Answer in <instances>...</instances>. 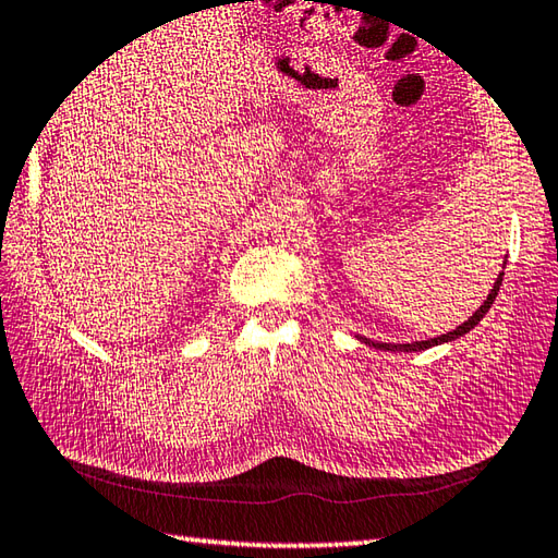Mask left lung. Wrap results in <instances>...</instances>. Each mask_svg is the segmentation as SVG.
I'll list each match as a JSON object with an SVG mask.
<instances>
[{
    "label": "left lung",
    "instance_id": "1",
    "mask_svg": "<svg viewBox=\"0 0 558 558\" xmlns=\"http://www.w3.org/2000/svg\"><path fill=\"white\" fill-rule=\"evenodd\" d=\"M505 263H508V258L502 260V270H505ZM502 276L505 272H500L498 276V280L493 282V290H490V295L483 300V305L475 310L469 319H465L463 324H459V327L456 329H451V331H447V333H439V337H434V339H427V341H412V343H383V341H373V339H366V337H361V333H356V339L359 341H363V343H368V347H373V349H380V351H408V353H412V351H424V349H432V347H439V343H449V341H456V339H461L463 333H469L475 324H478L485 314H488V310H490V305L495 302V298H498V292H500V286H502Z\"/></svg>",
    "mask_w": 558,
    "mask_h": 558
}]
</instances>
